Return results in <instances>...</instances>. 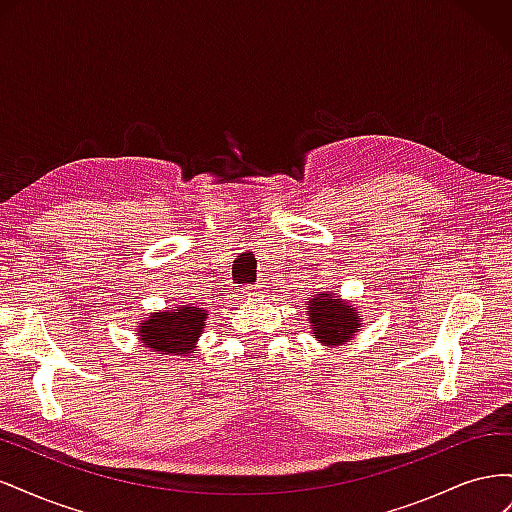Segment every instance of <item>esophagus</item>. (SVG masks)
<instances>
[{
    "mask_svg": "<svg viewBox=\"0 0 512 512\" xmlns=\"http://www.w3.org/2000/svg\"><path fill=\"white\" fill-rule=\"evenodd\" d=\"M245 292H247V294H260V292H262V286H247Z\"/></svg>",
    "mask_w": 512,
    "mask_h": 512,
    "instance_id": "1",
    "label": "esophagus"
}]
</instances>
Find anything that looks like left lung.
I'll use <instances>...</instances> for the list:
<instances>
[{"mask_svg":"<svg viewBox=\"0 0 512 512\" xmlns=\"http://www.w3.org/2000/svg\"><path fill=\"white\" fill-rule=\"evenodd\" d=\"M309 322L314 335L324 346H342L344 342L361 331V316L356 309L333 294H316L307 301Z\"/></svg>","mask_w":512,"mask_h":512,"instance_id":"obj_1","label":"left lung"}]
</instances>
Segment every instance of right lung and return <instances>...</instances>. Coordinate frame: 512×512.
I'll list each match as a JSON object with an SVG mask.
<instances>
[{
	"label": "right lung",
	"mask_w": 512,
	"mask_h": 512,
	"mask_svg": "<svg viewBox=\"0 0 512 512\" xmlns=\"http://www.w3.org/2000/svg\"><path fill=\"white\" fill-rule=\"evenodd\" d=\"M207 309L196 305L166 307L164 312H153L138 327V339L145 348L158 354L190 356L196 348L200 333L205 329Z\"/></svg>",
	"instance_id": "obj_1"
}]
</instances>
